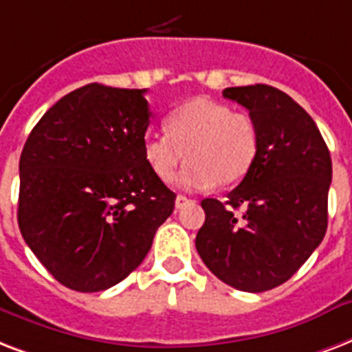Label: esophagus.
I'll return each instance as SVG.
<instances>
[{
  "label": "esophagus",
  "instance_id": "obj_1",
  "mask_svg": "<svg viewBox=\"0 0 352 352\" xmlns=\"http://www.w3.org/2000/svg\"><path fill=\"white\" fill-rule=\"evenodd\" d=\"M174 204H176V209H182V207H185L187 204H190V200L187 198V196L178 195V196H176V201H174Z\"/></svg>",
  "mask_w": 352,
  "mask_h": 352
}]
</instances>
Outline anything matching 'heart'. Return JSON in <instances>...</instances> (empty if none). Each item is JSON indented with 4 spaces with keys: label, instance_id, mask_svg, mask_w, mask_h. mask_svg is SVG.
<instances>
[{
    "label": "heart",
    "instance_id": "b5f03b06",
    "mask_svg": "<svg viewBox=\"0 0 352 352\" xmlns=\"http://www.w3.org/2000/svg\"><path fill=\"white\" fill-rule=\"evenodd\" d=\"M165 128L167 133H146L143 156L157 178L168 179L187 154L189 165L178 176V184L187 189L236 184L257 157L255 121L217 100H189L168 113Z\"/></svg>",
    "mask_w": 352,
    "mask_h": 352
}]
</instances>
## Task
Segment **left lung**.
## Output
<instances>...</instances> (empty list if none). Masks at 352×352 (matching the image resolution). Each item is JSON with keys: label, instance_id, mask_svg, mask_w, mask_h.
Returning a JSON list of instances; mask_svg holds the SVG:
<instances>
[{"label": "left lung", "instance_id": "1", "mask_svg": "<svg viewBox=\"0 0 352 352\" xmlns=\"http://www.w3.org/2000/svg\"><path fill=\"white\" fill-rule=\"evenodd\" d=\"M222 95L250 111L258 152L228 200H201L196 250L226 285L266 292L290 279L325 236L331 154L312 117L285 91L255 84Z\"/></svg>", "mask_w": 352, "mask_h": 352}]
</instances>
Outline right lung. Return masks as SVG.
Here are the masks:
<instances>
[{
	"label": "right lung",
	"instance_id": "obj_1",
	"mask_svg": "<svg viewBox=\"0 0 352 352\" xmlns=\"http://www.w3.org/2000/svg\"><path fill=\"white\" fill-rule=\"evenodd\" d=\"M146 89L88 84L49 108L20 157L18 226L60 285L100 292L143 263L176 195L143 156Z\"/></svg>",
	"mask_w": 352,
	"mask_h": 352
}]
</instances>
